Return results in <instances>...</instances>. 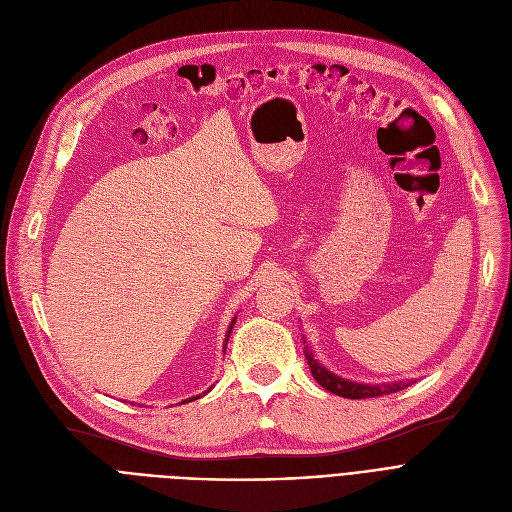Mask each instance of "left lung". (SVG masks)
Segmentation results:
<instances>
[{"instance_id": "8db88e82", "label": "left lung", "mask_w": 512, "mask_h": 512, "mask_svg": "<svg viewBox=\"0 0 512 512\" xmlns=\"http://www.w3.org/2000/svg\"><path fill=\"white\" fill-rule=\"evenodd\" d=\"M307 363H309V369L313 373V378L317 380V384L321 388H326L338 396H344V398H353V400H359V398H375V396H384V394H390V392H396V390H402L407 388L409 384L405 382H398V384H386V386H365V384H355V382H346V380H340L338 375L330 373L326 367H321L313 355L307 351Z\"/></svg>"}]
</instances>
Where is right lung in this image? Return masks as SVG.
<instances>
[{"instance_id":"1","label":"right lung","mask_w":512,"mask_h":512,"mask_svg":"<svg viewBox=\"0 0 512 512\" xmlns=\"http://www.w3.org/2000/svg\"><path fill=\"white\" fill-rule=\"evenodd\" d=\"M232 326H234V319H232V324H230V328H228V336H230V332H232ZM228 336H226V344H228ZM209 390H211V388H209ZM209 390H207V392H209ZM197 398H201V396H195V398H191V400H197ZM186 402H188V400H186Z\"/></svg>"}]
</instances>
